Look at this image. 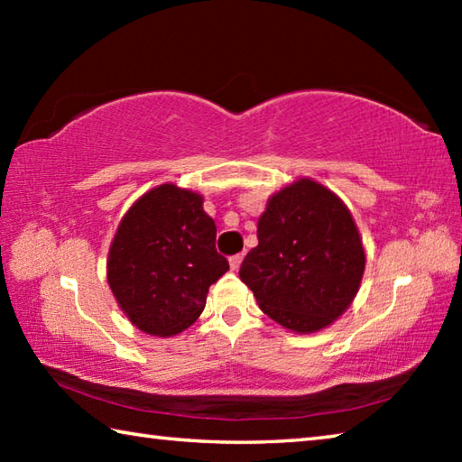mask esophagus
I'll use <instances>...</instances> for the list:
<instances>
[{
  "label": "esophagus",
  "instance_id": "obj_1",
  "mask_svg": "<svg viewBox=\"0 0 462 462\" xmlns=\"http://www.w3.org/2000/svg\"><path fill=\"white\" fill-rule=\"evenodd\" d=\"M242 259H245V254H242V253L230 256V269L232 271H238V267L242 264Z\"/></svg>",
  "mask_w": 462,
  "mask_h": 462
}]
</instances>
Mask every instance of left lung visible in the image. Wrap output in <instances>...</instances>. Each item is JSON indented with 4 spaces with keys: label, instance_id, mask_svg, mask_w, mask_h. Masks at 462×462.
I'll list each match as a JSON object with an SVG mask.
<instances>
[{
    "label": "left lung",
    "instance_id": "obj_1",
    "mask_svg": "<svg viewBox=\"0 0 462 462\" xmlns=\"http://www.w3.org/2000/svg\"><path fill=\"white\" fill-rule=\"evenodd\" d=\"M240 279L271 319L297 334L330 326L353 303L365 273L361 234L338 195L297 179L267 201Z\"/></svg>",
    "mask_w": 462,
    "mask_h": 462
}]
</instances>
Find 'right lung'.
<instances>
[{
    "label": "right lung",
    "mask_w": 462,
    "mask_h": 462,
    "mask_svg": "<svg viewBox=\"0 0 462 462\" xmlns=\"http://www.w3.org/2000/svg\"><path fill=\"white\" fill-rule=\"evenodd\" d=\"M230 269L199 193L173 183L132 203L107 254V283L138 330L175 336L206 308L208 289Z\"/></svg>",
    "instance_id": "1"
}]
</instances>
